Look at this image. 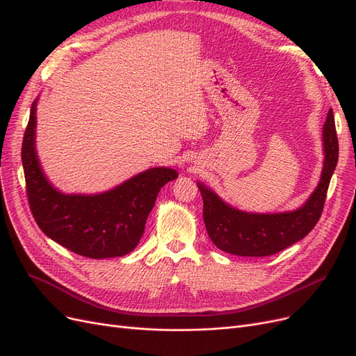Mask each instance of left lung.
Instances as JSON below:
<instances>
[{
	"label": "left lung",
	"mask_w": 356,
	"mask_h": 356,
	"mask_svg": "<svg viewBox=\"0 0 356 356\" xmlns=\"http://www.w3.org/2000/svg\"><path fill=\"white\" fill-rule=\"evenodd\" d=\"M323 147L324 163L320 181L305 204L296 211L244 212L228 205L213 191L197 181L204 199V222L212 243L220 250L236 256L264 257L304 238L320 220L329 183L337 164L339 144L333 111H329L324 122Z\"/></svg>",
	"instance_id": "8db88e82"
}]
</instances>
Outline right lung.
<instances>
[{
    "label": "right lung",
    "mask_w": 356,
    "mask_h": 356,
    "mask_svg": "<svg viewBox=\"0 0 356 356\" xmlns=\"http://www.w3.org/2000/svg\"><path fill=\"white\" fill-rule=\"evenodd\" d=\"M36 104L23 138L22 161L29 205L39 228L65 249L90 259L120 257L140 243L145 222L165 183L177 177L168 167H154L96 195H67L44 176L36 152Z\"/></svg>",
    "instance_id": "1"
}]
</instances>
